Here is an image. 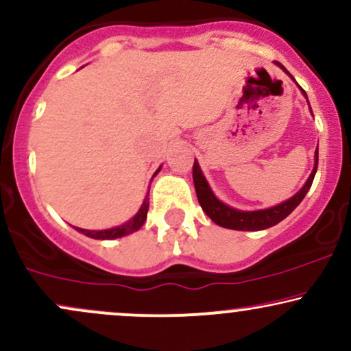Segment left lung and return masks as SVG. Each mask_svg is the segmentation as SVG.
Returning <instances> with one entry per match:
<instances>
[{"instance_id":"1","label":"left lung","mask_w":351,"mask_h":351,"mask_svg":"<svg viewBox=\"0 0 351 351\" xmlns=\"http://www.w3.org/2000/svg\"><path fill=\"white\" fill-rule=\"evenodd\" d=\"M276 64L280 67V69L287 72V69H285L280 62H277L276 60ZM302 92H304L305 95V90ZM305 97H307V95H305ZM317 165H318V148L315 150V167H313L307 183L302 186L300 191H297L291 199L284 201V203L277 204V206L259 209V211H239V209H234L228 206V204L221 203V201L215 196V193L211 191V188H209L208 181L203 176V171H201L199 165L196 160H195V165H193V181H195L196 196H198L201 208H203V211L206 213L213 221H215L217 226L236 229V231H261V229L276 226L277 223H280L282 219H285L293 209L299 206L300 201L305 198V195H307L310 186H312V181L315 178V173H317Z\"/></svg>"}]
</instances>
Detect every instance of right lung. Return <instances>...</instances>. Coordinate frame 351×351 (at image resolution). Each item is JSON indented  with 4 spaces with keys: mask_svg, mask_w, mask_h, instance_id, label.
I'll return each instance as SVG.
<instances>
[{
    "mask_svg": "<svg viewBox=\"0 0 351 351\" xmlns=\"http://www.w3.org/2000/svg\"><path fill=\"white\" fill-rule=\"evenodd\" d=\"M158 171H160V168L156 170V173ZM156 173L153 175V178L156 176ZM148 193H150V189H148ZM148 206H150V198H148V195H147L143 199L142 208L138 209V213H136V215L132 217L130 221H127V223L122 224V226H117L112 229H104V231H88V229H80V228H75V229H77L79 232H82V234H86L88 237H94V239H117V237L128 236V234H132V232L138 231V229L143 226V223L147 221Z\"/></svg>",
    "mask_w": 351,
    "mask_h": 351,
    "instance_id": "add662e5",
    "label": "right lung"
}]
</instances>
